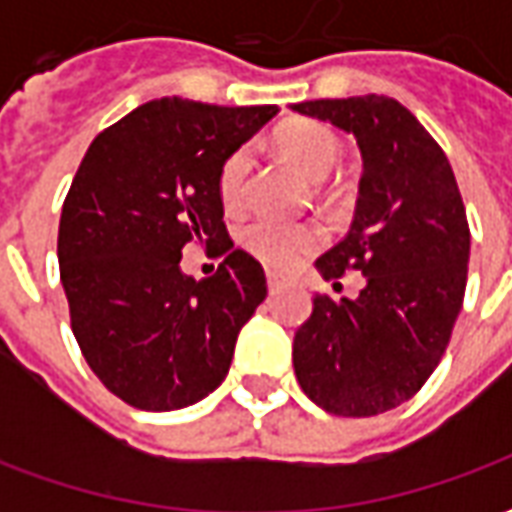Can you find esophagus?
Segmentation results:
<instances>
[{
	"mask_svg": "<svg viewBox=\"0 0 512 512\" xmlns=\"http://www.w3.org/2000/svg\"><path fill=\"white\" fill-rule=\"evenodd\" d=\"M266 282H268V290H271V293H279V290L288 288L290 277L279 274V271H266Z\"/></svg>",
	"mask_w": 512,
	"mask_h": 512,
	"instance_id": "34e87169",
	"label": "esophagus"
}]
</instances>
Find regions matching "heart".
Masks as SVG:
<instances>
[{
	"instance_id": "obj_1",
	"label": "heart",
	"mask_w": 512,
	"mask_h": 512,
	"mask_svg": "<svg viewBox=\"0 0 512 512\" xmlns=\"http://www.w3.org/2000/svg\"><path fill=\"white\" fill-rule=\"evenodd\" d=\"M277 147L304 178L323 180L329 178L334 167L340 164V139L332 128L315 120H296L288 123L277 134ZM252 167L249 147H238L224 158L219 169V200L227 211H235L246 194V175ZM318 227L307 222H279L271 216H260L249 222L241 233V244L268 266H290L304 252L318 244Z\"/></svg>"
}]
</instances>
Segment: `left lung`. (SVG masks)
<instances>
[{"mask_svg": "<svg viewBox=\"0 0 512 512\" xmlns=\"http://www.w3.org/2000/svg\"><path fill=\"white\" fill-rule=\"evenodd\" d=\"M290 109L354 134L362 153L354 222L315 268L323 279L365 277L356 299H312L293 337V370L329 414L376 417L417 395L447 351L469 266L461 191L444 150L395 98Z\"/></svg>", "mask_w": 512, "mask_h": 512, "instance_id": "obj_1", "label": "left lung"}]
</instances>
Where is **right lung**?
<instances>
[{
	"instance_id": "right-lung-1",
	"label": "right lung",
	"mask_w": 512,
	"mask_h": 512,
	"mask_svg": "<svg viewBox=\"0 0 512 512\" xmlns=\"http://www.w3.org/2000/svg\"><path fill=\"white\" fill-rule=\"evenodd\" d=\"M277 112L158 98L87 147L62 205L60 279L87 365L128 406H194L227 376L266 274L227 238L219 169ZM186 243L228 257L197 283L179 268Z\"/></svg>"
}]
</instances>
